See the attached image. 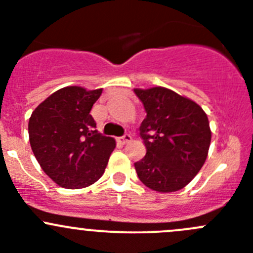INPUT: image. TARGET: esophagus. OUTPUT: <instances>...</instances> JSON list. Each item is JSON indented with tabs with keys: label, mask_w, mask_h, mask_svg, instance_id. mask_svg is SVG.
Here are the masks:
<instances>
[{
	"label": "esophagus",
	"mask_w": 253,
	"mask_h": 253,
	"mask_svg": "<svg viewBox=\"0 0 253 253\" xmlns=\"http://www.w3.org/2000/svg\"><path fill=\"white\" fill-rule=\"evenodd\" d=\"M131 139H132V137L129 136L128 133H126V134H124L122 137H119V138H117V142L121 143V144H127V143L131 142Z\"/></svg>",
	"instance_id": "34e87169"
}]
</instances>
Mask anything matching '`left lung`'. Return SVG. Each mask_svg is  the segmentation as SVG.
<instances>
[{
	"label": "left lung",
	"mask_w": 253,
	"mask_h": 253,
	"mask_svg": "<svg viewBox=\"0 0 253 253\" xmlns=\"http://www.w3.org/2000/svg\"><path fill=\"white\" fill-rule=\"evenodd\" d=\"M147 116L139 127L147 154L134 163L139 180L158 192L185 187L205 164L211 132L198 104L170 89H134Z\"/></svg>",
	"instance_id": "1"
}]
</instances>
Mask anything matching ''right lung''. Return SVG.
Here are the masks:
<instances>
[{"label": "right lung", "mask_w": 253, "mask_h": 253, "mask_svg": "<svg viewBox=\"0 0 253 253\" xmlns=\"http://www.w3.org/2000/svg\"><path fill=\"white\" fill-rule=\"evenodd\" d=\"M103 89L66 86L51 94L29 119V142L48 177L65 188H83L105 171L116 142L95 129L90 110Z\"/></svg>", "instance_id": "right-lung-1"}]
</instances>
